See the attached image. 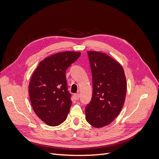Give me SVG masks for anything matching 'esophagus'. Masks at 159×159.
Here are the masks:
<instances>
[{
  "label": "esophagus",
  "mask_w": 159,
  "mask_h": 159,
  "mask_svg": "<svg viewBox=\"0 0 159 159\" xmlns=\"http://www.w3.org/2000/svg\"><path fill=\"white\" fill-rule=\"evenodd\" d=\"M74 99H75V100H78V99H79V98H80V95H79L78 93H75V94L74 95Z\"/></svg>",
  "instance_id": "1"
}]
</instances>
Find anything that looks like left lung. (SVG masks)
I'll use <instances>...</instances> for the list:
<instances>
[{
    "mask_svg": "<svg viewBox=\"0 0 159 159\" xmlns=\"http://www.w3.org/2000/svg\"><path fill=\"white\" fill-rule=\"evenodd\" d=\"M92 74L93 95L85 107V118L91 125H108L121 112L127 91L122 66L105 53L88 51Z\"/></svg>",
    "mask_w": 159,
    "mask_h": 159,
    "instance_id": "left-lung-1",
    "label": "left lung"
}]
</instances>
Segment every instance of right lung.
Wrapping results in <instances>:
<instances>
[{"label": "right lung", "instance_id": "add662e5", "mask_svg": "<svg viewBox=\"0 0 159 159\" xmlns=\"http://www.w3.org/2000/svg\"><path fill=\"white\" fill-rule=\"evenodd\" d=\"M81 52L57 53L42 60L29 83L30 100L34 111L48 125L54 127L67 118L71 105L66 70Z\"/></svg>", "mask_w": 159, "mask_h": 159}]
</instances>
